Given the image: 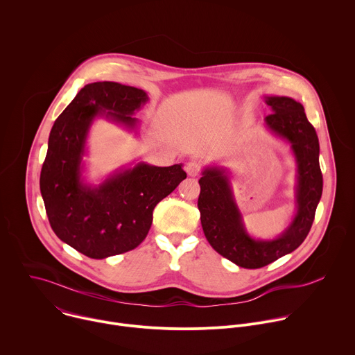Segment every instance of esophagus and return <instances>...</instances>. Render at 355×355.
<instances>
[{"instance_id": "esophagus-1", "label": "esophagus", "mask_w": 355, "mask_h": 355, "mask_svg": "<svg viewBox=\"0 0 355 355\" xmlns=\"http://www.w3.org/2000/svg\"><path fill=\"white\" fill-rule=\"evenodd\" d=\"M200 164L198 162H188L185 166V171L189 177H196L200 173Z\"/></svg>"}]
</instances>
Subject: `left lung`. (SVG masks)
Segmentation results:
<instances>
[{
	"label": "left lung",
	"instance_id": "1",
	"mask_svg": "<svg viewBox=\"0 0 355 355\" xmlns=\"http://www.w3.org/2000/svg\"><path fill=\"white\" fill-rule=\"evenodd\" d=\"M265 103L272 108V114L265 118V127L290 146L297 167L295 213L288 225L275 239L254 237L235 200L228 170L207 166L199 180L198 209L206 240L221 257L245 269L263 268L304 243L323 188L319 141L304 105L287 96H265Z\"/></svg>",
	"mask_w": 355,
	"mask_h": 355
}]
</instances>
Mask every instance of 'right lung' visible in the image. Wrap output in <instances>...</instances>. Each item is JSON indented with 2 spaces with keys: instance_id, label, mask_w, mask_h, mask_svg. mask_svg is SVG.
Instances as JSON below:
<instances>
[{
  "instance_id": "obj_1",
  "label": "right lung",
  "mask_w": 355,
  "mask_h": 355,
  "mask_svg": "<svg viewBox=\"0 0 355 355\" xmlns=\"http://www.w3.org/2000/svg\"><path fill=\"white\" fill-rule=\"evenodd\" d=\"M149 101L145 90L94 82L79 90L57 118L40 174V192L57 237L93 258L137 248L150 230L156 205L187 178L182 164L139 162L115 170L98 184L86 180L87 138L97 118L138 135L135 112Z\"/></svg>"
}]
</instances>
